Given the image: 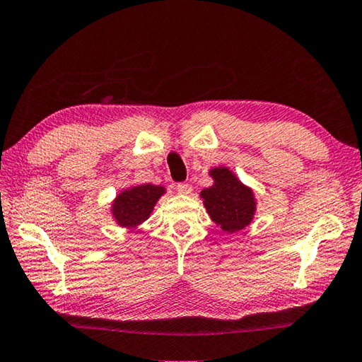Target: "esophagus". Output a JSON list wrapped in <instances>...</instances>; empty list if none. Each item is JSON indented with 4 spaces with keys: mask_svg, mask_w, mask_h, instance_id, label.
Instances as JSON below:
<instances>
[{
    "mask_svg": "<svg viewBox=\"0 0 362 362\" xmlns=\"http://www.w3.org/2000/svg\"><path fill=\"white\" fill-rule=\"evenodd\" d=\"M176 190H178V194L181 195H189L192 192V186H190L189 182H180L178 186H176Z\"/></svg>",
    "mask_w": 362,
    "mask_h": 362,
    "instance_id": "1",
    "label": "esophagus"
}]
</instances>
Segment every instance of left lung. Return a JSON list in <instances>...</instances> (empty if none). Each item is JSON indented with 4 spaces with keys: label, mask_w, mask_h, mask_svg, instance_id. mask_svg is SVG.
I'll use <instances>...</instances> for the list:
<instances>
[{
    "label": "left lung",
    "mask_w": 362,
    "mask_h": 362,
    "mask_svg": "<svg viewBox=\"0 0 362 362\" xmlns=\"http://www.w3.org/2000/svg\"><path fill=\"white\" fill-rule=\"evenodd\" d=\"M209 176L214 184L203 189L200 197L211 219L225 233H236L247 227L257 211L254 190L238 180L228 167L211 168Z\"/></svg>",
    "instance_id": "left-lung-1"
}]
</instances>
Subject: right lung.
Here are the masks:
<instances>
[{
  "label": "right lung",
  "mask_w": 362,
  "mask_h": 362,
  "mask_svg": "<svg viewBox=\"0 0 362 362\" xmlns=\"http://www.w3.org/2000/svg\"><path fill=\"white\" fill-rule=\"evenodd\" d=\"M165 194V187L139 184L127 187L112 202V216L122 228H137L151 216L156 203Z\"/></svg>",
  "instance_id": "1"
}]
</instances>
